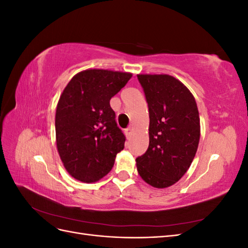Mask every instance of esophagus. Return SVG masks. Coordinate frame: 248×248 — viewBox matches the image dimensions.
<instances>
[{
	"instance_id": "obj_1",
	"label": "esophagus",
	"mask_w": 248,
	"mask_h": 248,
	"mask_svg": "<svg viewBox=\"0 0 248 248\" xmlns=\"http://www.w3.org/2000/svg\"><path fill=\"white\" fill-rule=\"evenodd\" d=\"M132 132H133V128H132V127H128V128H126L125 131H124V133H125V136H126L127 139H128V138L131 136Z\"/></svg>"
}]
</instances>
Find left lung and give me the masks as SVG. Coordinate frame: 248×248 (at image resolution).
Listing matches in <instances>:
<instances>
[{
    "instance_id": "8db88e82",
    "label": "left lung",
    "mask_w": 248,
    "mask_h": 248,
    "mask_svg": "<svg viewBox=\"0 0 248 248\" xmlns=\"http://www.w3.org/2000/svg\"><path fill=\"white\" fill-rule=\"evenodd\" d=\"M149 108V147L137 158L145 182L166 188L189 169L200 141V116L194 97L168 74H139Z\"/></svg>"
}]
</instances>
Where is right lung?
Here are the masks:
<instances>
[{"label":"right lung","instance_id":"add662e5","mask_svg":"<svg viewBox=\"0 0 248 248\" xmlns=\"http://www.w3.org/2000/svg\"><path fill=\"white\" fill-rule=\"evenodd\" d=\"M131 73L90 69L78 73L66 86L56 111L58 152L65 169L81 182L108 175L125 136L116 122L109 100Z\"/></svg>","mask_w":248,"mask_h":248}]
</instances>
